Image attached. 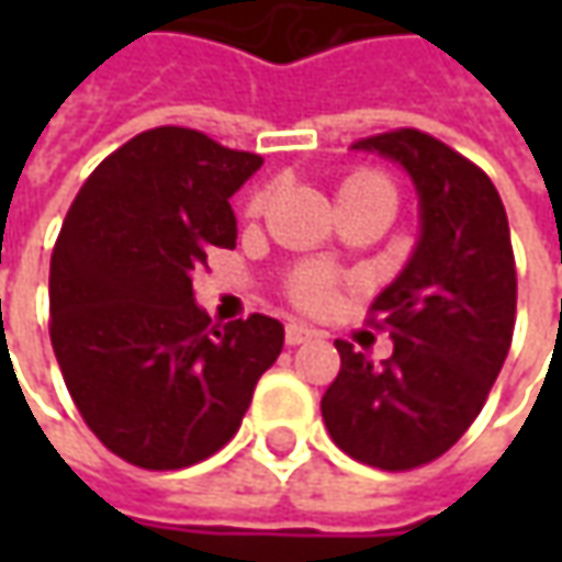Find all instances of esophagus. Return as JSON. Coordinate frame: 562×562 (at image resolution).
Segmentation results:
<instances>
[{
    "label": "esophagus",
    "mask_w": 562,
    "mask_h": 562,
    "mask_svg": "<svg viewBox=\"0 0 562 562\" xmlns=\"http://www.w3.org/2000/svg\"><path fill=\"white\" fill-rule=\"evenodd\" d=\"M315 337H322V331H315L310 325H303V322H291L288 328H284V340L296 347V344H306V340H315Z\"/></svg>",
    "instance_id": "obj_1"
}]
</instances>
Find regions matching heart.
I'll return each instance as SVG.
<instances>
[{"label": "heart", "mask_w": 562, "mask_h": 562, "mask_svg": "<svg viewBox=\"0 0 562 562\" xmlns=\"http://www.w3.org/2000/svg\"><path fill=\"white\" fill-rule=\"evenodd\" d=\"M372 187H391V184H387L378 171H366V168H359V171L347 175V178L340 181L337 196H350V193L372 190ZM266 203H269V196L259 190V193H252V200L247 203V212L249 215H259V212L266 209ZM335 293H337V278L328 269H322V266H300V269L291 274V281H288V296H291L300 310H310V313H322V310H328V306L335 303Z\"/></svg>", "instance_id": "1"}]
</instances>
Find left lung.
<instances>
[{
  "mask_svg": "<svg viewBox=\"0 0 562 562\" xmlns=\"http://www.w3.org/2000/svg\"><path fill=\"white\" fill-rule=\"evenodd\" d=\"M353 146L409 171L422 237L369 310V325L394 337V353L375 366L337 340L340 372L322 419L347 457L409 472L447 453L482 413L513 344L516 259L497 187L457 149L416 127Z\"/></svg>",
  "mask_w": 562,
  "mask_h": 562,
  "instance_id": "8db88e82",
  "label": "left lung"
}]
</instances>
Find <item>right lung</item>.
<instances>
[{"label":"right lung","instance_id":"1","mask_svg":"<svg viewBox=\"0 0 562 562\" xmlns=\"http://www.w3.org/2000/svg\"><path fill=\"white\" fill-rule=\"evenodd\" d=\"M262 156L193 127H153L77 190L49 262V337L90 431L124 463L168 472L218 453L240 428L284 325L225 328L193 303V271L234 247V190Z\"/></svg>","mask_w":562,"mask_h":562}]
</instances>
